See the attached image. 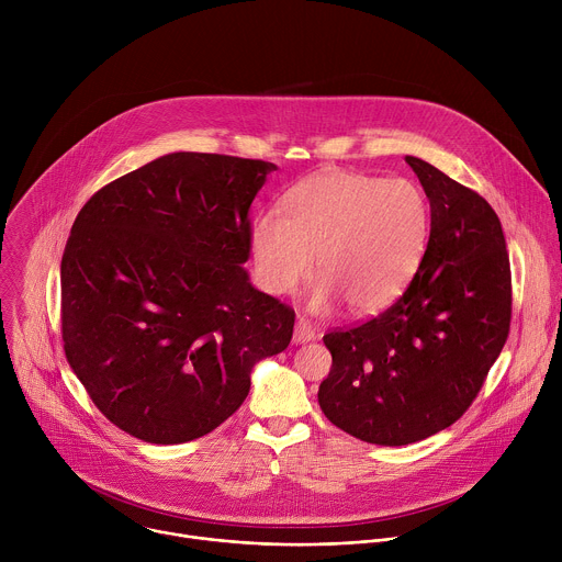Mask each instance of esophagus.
<instances>
[{
	"mask_svg": "<svg viewBox=\"0 0 562 562\" xmlns=\"http://www.w3.org/2000/svg\"><path fill=\"white\" fill-rule=\"evenodd\" d=\"M313 338H315V329L311 327L308 319L300 317L297 323H295V329H293V342L302 345V342H311Z\"/></svg>",
	"mask_w": 562,
	"mask_h": 562,
	"instance_id": "34e87169",
	"label": "esophagus"
}]
</instances>
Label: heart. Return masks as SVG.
<instances>
[{"mask_svg":"<svg viewBox=\"0 0 562 562\" xmlns=\"http://www.w3.org/2000/svg\"><path fill=\"white\" fill-rule=\"evenodd\" d=\"M429 228V200L414 180L331 171L295 184L284 215H260L251 251L267 291L293 293L311 276L315 256L313 308L325 311L342 297L353 313H373L416 273Z\"/></svg>","mask_w":562,"mask_h":562,"instance_id":"b5f03b06","label":"heart"}]
</instances>
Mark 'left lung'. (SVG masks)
I'll use <instances>...</instances> for the list:
<instances>
[{
	"instance_id": "8db88e82",
	"label": "left lung",
	"mask_w": 562,
	"mask_h": 562,
	"mask_svg": "<svg viewBox=\"0 0 562 562\" xmlns=\"http://www.w3.org/2000/svg\"><path fill=\"white\" fill-rule=\"evenodd\" d=\"M431 206V231L405 293L378 315L325 334L334 364L317 391L342 431L384 447L453 425L483 389L512 325V269L496 211L407 155Z\"/></svg>"
}]
</instances>
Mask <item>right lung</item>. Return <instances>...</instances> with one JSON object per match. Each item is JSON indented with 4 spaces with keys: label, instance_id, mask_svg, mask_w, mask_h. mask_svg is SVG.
I'll use <instances>...</instances> for the list:
<instances>
[{
    "label": "right lung",
    "instance_id": "add662e5",
    "mask_svg": "<svg viewBox=\"0 0 562 562\" xmlns=\"http://www.w3.org/2000/svg\"><path fill=\"white\" fill-rule=\"evenodd\" d=\"M276 165L171 153L102 187L61 256L64 353L95 407L155 445L206 436L284 351L295 311L251 286L249 209Z\"/></svg>",
    "mask_w": 562,
    "mask_h": 562
}]
</instances>
